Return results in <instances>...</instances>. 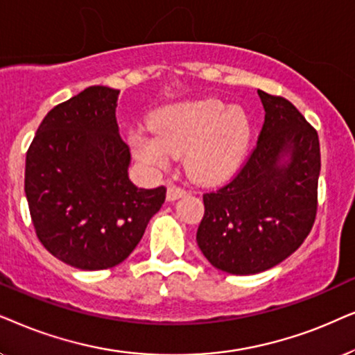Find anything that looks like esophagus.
Wrapping results in <instances>:
<instances>
[{
    "mask_svg": "<svg viewBox=\"0 0 355 355\" xmlns=\"http://www.w3.org/2000/svg\"><path fill=\"white\" fill-rule=\"evenodd\" d=\"M185 195H187V190H183L182 187L173 185V183H170L168 188H167V200L168 201H175V200H178V198H182Z\"/></svg>",
    "mask_w": 355,
    "mask_h": 355,
    "instance_id": "obj_1",
    "label": "esophagus"
}]
</instances>
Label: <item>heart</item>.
<instances>
[{
  "instance_id": "b5f03b06",
  "label": "heart",
  "mask_w": 355,
  "mask_h": 355,
  "mask_svg": "<svg viewBox=\"0 0 355 355\" xmlns=\"http://www.w3.org/2000/svg\"><path fill=\"white\" fill-rule=\"evenodd\" d=\"M154 133L135 131L131 148L150 168L164 170L172 155L187 152V168L200 182L220 180L237 167L247 149L250 125L243 112L220 102L202 101L160 110Z\"/></svg>"
}]
</instances>
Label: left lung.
<instances>
[{"label": "left lung", "instance_id": "1", "mask_svg": "<svg viewBox=\"0 0 355 355\" xmlns=\"http://www.w3.org/2000/svg\"><path fill=\"white\" fill-rule=\"evenodd\" d=\"M258 96L266 113L257 146L229 182L202 195L196 232L207 261L240 276L266 271L294 253L318 209V133L287 98Z\"/></svg>", "mask_w": 355, "mask_h": 355}]
</instances>
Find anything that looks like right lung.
I'll return each mask as SVG.
<instances>
[{
    "label": "right lung",
    "mask_w": 355,
    "mask_h": 355,
    "mask_svg": "<svg viewBox=\"0 0 355 355\" xmlns=\"http://www.w3.org/2000/svg\"><path fill=\"white\" fill-rule=\"evenodd\" d=\"M118 96L116 89L91 86L58 103L26 155L24 188L37 239L60 261L86 271L128 258L167 193L130 182Z\"/></svg>",
    "instance_id": "obj_1"
}]
</instances>
